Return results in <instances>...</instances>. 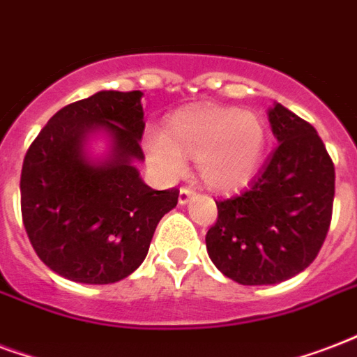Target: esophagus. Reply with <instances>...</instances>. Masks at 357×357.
Instances as JSON below:
<instances>
[{"instance_id":"obj_1","label":"esophagus","mask_w":357,"mask_h":357,"mask_svg":"<svg viewBox=\"0 0 357 357\" xmlns=\"http://www.w3.org/2000/svg\"><path fill=\"white\" fill-rule=\"evenodd\" d=\"M195 197V190L192 189H187V187H181L179 189V198H178V202L181 204V206H185V204L189 202L190 198Z\"/></svg>"}]
</instances>
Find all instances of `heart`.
Returning <instances> with one entry per match:
<instances>
[{
  "mask_svg": "<svg viewBox=\"0 0 357 357\" xmlns=\"http://www.w3.org/2000/svg\"><path fill=\"white\" fill-rule=\"evenodd\" d=\"M268 132L257 112L234 106L200 105L179 110L165 132L146 136V155L165 179L183 176L185 157H195L198 178L209 190L232 192L257 176Z\"/></svg>",
  "mask_w": 357,
  "mask_h": 357,
  "instance_id": "heart-1",
  "label": "heart"
}]
</instances>
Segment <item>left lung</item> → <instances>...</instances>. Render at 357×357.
<instances>
[{
    "instance_id": "1",
    "label": "left lung",
    "mask_w": 357,
    "mask_h": 357,
    "mask_svg": "<svg viewBox=\"0 0 357 357\" xmlns=\"http://www.w3.org/2000/svg\"><path fill=\"white\" fill-rule=\"evenodd\" d=\"M277 149L249 190L217 202L206 247L222 275L247 284L292 279L317 258L331 221L335 168L317 129L275 102Z\"/></svg>"
}]
</instances>
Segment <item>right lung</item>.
<instances>
[{
  "label": "right lung",
  "instance_id": "right-lung-1",
  "mask_svg": "<svg viewBox=\"0 0 357 357\" xmlns=\"http://www.w3.org/2000/svg\"><path fill=\"white\" fill-rule=\"evenodd\" d=\"M142 91H97L54 114L24 157L22 219L35 252L82 284L129 277L179 190L144 183ZM105 140V151H93Z\"/></svg>",
  "mask_w": 357,
  "mask_h": 357
}]
</instances>
